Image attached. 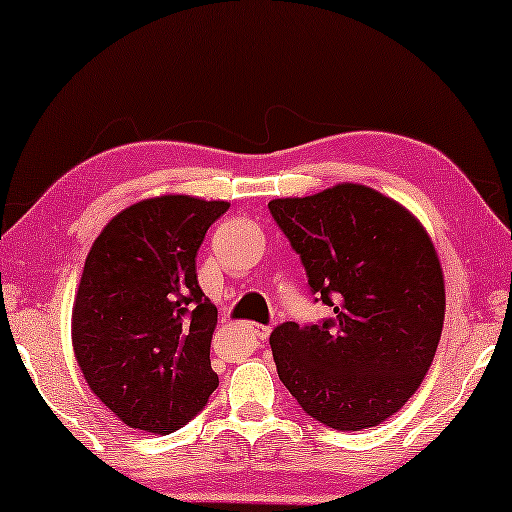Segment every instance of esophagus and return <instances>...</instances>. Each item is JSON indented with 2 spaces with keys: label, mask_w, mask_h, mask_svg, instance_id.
I'll return each instance as SVG.
<instances>
[{
  "label": "esophagus",
  "mask_w": 512,
  "mask_h": 512,
  "mask_svg": "<svg viewBox=\"0 0 512 512\" xmlns=\"http://www.w3.org/2000/svg\"><path fill=\"white\" fill-rule=\"evenodd\" d=\"M244 326H247V331L251 333V335H254V338L256 340H265V338H268V335H270V326H261V324H254V321H251V324H244Z\"/></svg>",
  "instance_id": "34e87169"
}]
</instances>
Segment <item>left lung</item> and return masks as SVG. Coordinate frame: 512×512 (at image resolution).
<instances>
[{
	"mask_svg": "<svg viewBox=\"0 0 512 512\" xmlns=\"http://www.w3.org/2000/svg\"><path fill=\"white\" fill-rule=\"evenodd\" d=\"M268 207L335 312L272 331L279 380L331 429L382 424L419 389L443 333L445 279L429 233L401 202L349 181Z\"/></svg>",
	"mask_w": 512,
	"mask_h": 512,
	"instance_id": "obj_1",
	"label": "left lung"
}]
</instances>
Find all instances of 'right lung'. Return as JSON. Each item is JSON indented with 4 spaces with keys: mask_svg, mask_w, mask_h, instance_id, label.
Instances as JSON below:
<instances>
[{
    "mask_svg": "<svg viewBox=\"0 0 512 512\" xmlns=\"http://www.w3.org/2000/svg\"><path fill=\"white\" fill-rule=\"evenodd\" d=\"M230 205L158 195L118 212L88 251L72 307V345L88 387L125 426L177 431L219 377L209 361L216 307L195 256Z\"/></svg>",
    "mask_w": 512,
    "mask_h": 512,
    "instance_id": "add662e5",
    "label": "right lung"
}]
</instances>
